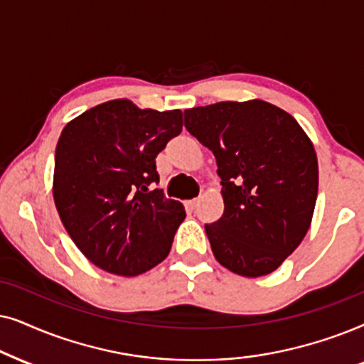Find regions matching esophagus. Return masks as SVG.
I'll use <instances>...</instances> for the list:
<instances>
[{"instance_id":"obj_1","label":"esophagus","mask_w":364,"mask_h":364,"mask_svg":"<svg viewBox=\"0 0 364 364\" xmlns=\"http://www.w3.org/2000/svg\"><path fill=\"white\" fill-rule=\"evenodd\" d=\"M198 203H200V200H188V201H185V206L190 208V210H195V208L198 206Z\"/></svg>"}]
</instances>
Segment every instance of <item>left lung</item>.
Returning <instances> with one entry per match:
<instances>
[{
	"instance_id": "left-lung-1",
	"label": "left lung",
	"mask_w": 364,
	"mask_h": 364,
	"mask_svg": "<svg viewBox=\"0 0 364 364\" xmlns=\"http://www.w3.org/2000/svg\"><path fill=\"white\" fill-rule=\"evenodd\" d=\"M185 126L216 158L225 213L205 225L232 273H273L298 248L318 196V158L298 121L263 100L185 109Z\"/></svg>"
}]
</instances>
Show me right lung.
<instances>
[{
  "label": "right lung",
  "instance_id": "obj_1",
  "mask_svg": "<svg viewBox=\"0 0 364 364\" xmlns=\"http://www.w3.org/2000/svg\"><path fill=\"white\" fill-rule=\"evenodd\" d=\"M183 129L179 109L111 100L65 126L55 153L53 198L68 235L98 268L138 276L166 258L186 218L164 198L156 156Z\"/></svg>",
  "mask_w": 364,
  "mask_h": 364
}]
</instances>
